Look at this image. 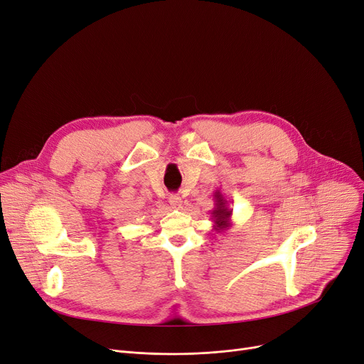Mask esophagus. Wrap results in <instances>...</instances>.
<instances>
[{
    "label": "esophagus",
    "instance_id": "esophagus-1",
    "mask_svg": "<svg viewBox=\"0 0 364 364\" xmlns=\"http://www.w3.org/2000/svg\"><path fill=\"white\" fill-rule=\"evenodd\" d=\"M169 203L172 208H181L183 205V199L178 195H171L169 196Z\"/></svg>",
    "mask_w": 364,
    "mask_h": 364
}]
</instances>
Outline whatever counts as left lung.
Masks as SVG:
<instances>
[{
	"label": "left lung",
	"instance_id": "1",
	"mask_svg": "<svg viewBox=\"0 0 364 364\" xmlns=\"http://www.w3.org/2000/svg\"><path fill=\"white\" fill-rule=\"evenodd\" d=\"M214 200H215V206L211 211V217L214 221L213 227L217 233H223L227 230V228L232 227L233 209L228 208V202L225 196L221 193V190H215Z\"/></svg>",
	"mask_w": 364,
	"mask_h": 364
}]
</instances>
